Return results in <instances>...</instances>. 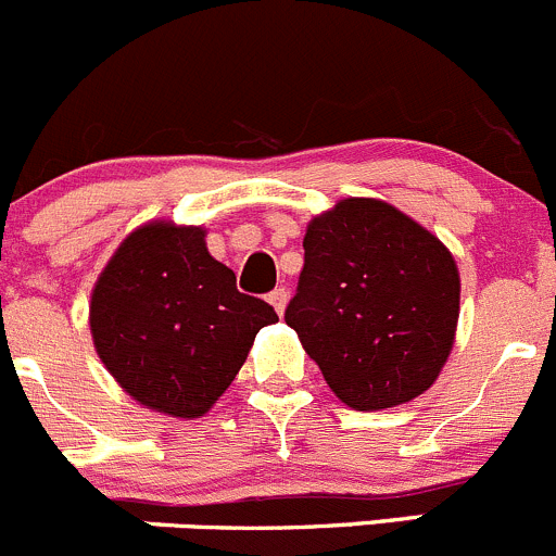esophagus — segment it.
I'll list each match as a JSON object with an SVG mask.
<instances>
[{"mask_svg": "<svg viewBox=\"0 0 556 556\" xmlns=\"http://www.w3.org/2000/svg\"><path fill=\"white\" fill-rule=\"evenodd\" d=\"M267 302H270V305L276 307V313H278V316H283V311H286V302H289V291H286V289H280V286H278V289H273L270 294H267Z\"/></svg>", "mask_w": 556, "mask_h": 556, "instance_id": "esophagus-1", "label": "esophagus"}]
</instances>
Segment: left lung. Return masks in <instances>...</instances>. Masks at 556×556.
<instances>
[{
  "label": "left lung",
  "instance_id": "8db88e82",
  "mask_svg": "<svg viewBox=\"0 0 556 556\" xmlns=\"http://www.w3.org/2000/svg\"><path fill=\"white\" fill-rule=\"evenodd\" d=\"M286 324L349 408L381 410L435 383L454 345L459 273L446 245L381 200L349 197L307 224Z\"/></svg>",
  "mask_w": 556,
  "mask_h": 556
}]
</instances>
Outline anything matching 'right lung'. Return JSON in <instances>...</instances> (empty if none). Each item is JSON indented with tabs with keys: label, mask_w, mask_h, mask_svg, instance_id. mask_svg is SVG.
I'll return each instance as SVG.
<instances>
[{
	"label": "right lung",
	"mask_w": 556,
	"mask_h": 556,
	"mask_svg": "<svg viewBox=\"0 0 556 556\" xmlns=\"http://www.w3.org/2000/svg\"><path fill=\"white\" fill-rule=\"evenodd\" d=\"M99 359L126 394L159 414L197 419L235 381L273 305L238 291L205 229L153 222L135 229L91 291Z\"/></svg>",
	"instance_id": "1"
}]
</instances>
